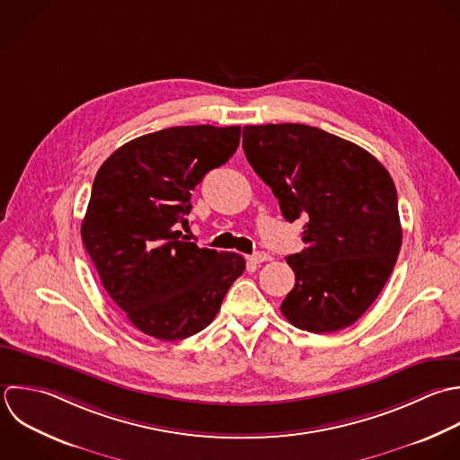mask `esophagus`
Wrapping results in <instances>:
<instances>
[{
  "mask_svg": "<svg viewBox=\"0 0 460 460\" xmlns=\"http://www.w3.org/2000/svg\"><path fill=\"white\" fill-rule=\"evenodd\" d=\"M247 260H249L252 265H260V263H263V261H269V260H270V256H269L267 252H256V254L249 256Z\"/></svg>",
  "mask_w": 460,
  "mask_h": 460,
  "instance_id": "34e87169",
  "label": "esophagus"
}]
</instances>
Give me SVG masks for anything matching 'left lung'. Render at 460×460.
I'll return each mask as SVG.
<instances>
[{"instance_id":"left-lung-1","label":"left lung","mask_w":460,"mask_h":460,"mask_svg":"<svg viewBox=\"0 0 460 460\" xmlns=\"http://www.w3.org/2000/svg\"><path fill=\"white\" fill-rule=\"evenodd\" d=\"M243 152L285 220H305V249L287 258L296 287L281 314L317 335L351 326L380 296L402 249L393 177L362 146L301 123L245 125Z\"/></svg>"}]
</instances>
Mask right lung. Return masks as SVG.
Masks as SVG:
<instances>
[{
  "instance_id": "obj_1",
  "label": "right lung",
  "mask_w": 460,
  "mask_h": 460,
  "mask_svg": "<svg viewBox=\"0 0 460 460\" xmlns=\"http://www.w3.org/2000/svg\"><path fill=\"white\" fill-rule=\"evenodd\" d=\"M242 127L188 125L139 136L100 166L82 242L100 281L127 319L159 341L211 324L243 270L234 252L199 247L179 231L191 191L240 145Z\"/></svg>"
}]
</instances>
